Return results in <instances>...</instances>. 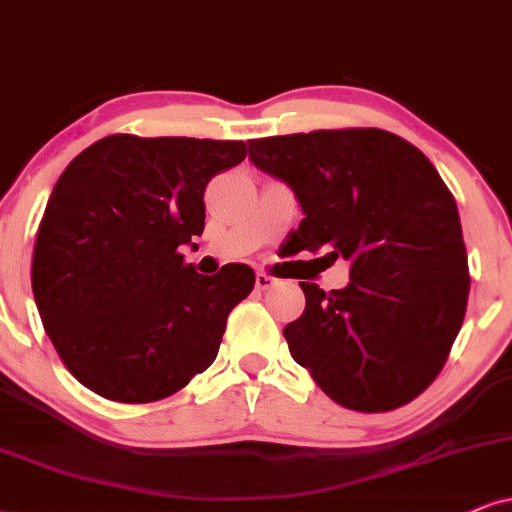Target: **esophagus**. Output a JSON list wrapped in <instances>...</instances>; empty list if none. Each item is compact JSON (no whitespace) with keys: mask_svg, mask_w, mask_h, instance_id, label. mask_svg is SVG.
Listing matches in <instances>:
<instances>
[{"mask_svg":"<svg viewBox=\"0 0 512 512\" xmlns=\"http://www.w3.org/2000/svg\"><path fill=\"white\" fill-rule=\"evenodd\" d=\"M255 283H257V288H260V290H269V288L276 286V278L269 276V274H264V271H257Z\"/></svg>","mask_w":512,"mask_h":512,"instance_id":"obj_1","label":"esophagus"}]
</instances>
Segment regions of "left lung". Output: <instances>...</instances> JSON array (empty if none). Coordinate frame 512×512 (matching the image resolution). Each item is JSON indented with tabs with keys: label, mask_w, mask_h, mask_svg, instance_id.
Listing matches in <instances>:
<instances>
[{
	"label": "left lung",
	"mask_w": 512,
	"mask_h": 512,
	"mask_svg": "<svg viewBox=\"0 0 512 512\" xmlns=\"http://www.w3.org/2000/svg\"><path fill=\"white\" fill-rule=\"evenodd\" d=\"M257 170L286 181L304 219L300 250L349 262V283H300L283 328L297 364L340 406L409 404L442 371L468 307V252L456 200L416 146L375 127L248 141Z\"/></svg>",
	"instance_id": "left-lung-1"
}]
</instances>
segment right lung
Listing matches in <instances>:
<instances>
[{"mask_svg": "<svg viewBox=\"0 0 512 512\" xmlns=\"http://www.w3.org/2000/svg\"><path fill=\"white\" fill-rule=\"evenodd\" d=\"M245 153L243 141L113 134L58 177L32 252V295L84 387L148 404L215 361L255 271L234 262L203 276L179 248L203 234L208 181Z\"/></svg>", "mask_w": 512, "mask_h": 512, "instance_id": "right-lung-1", "label": "right lung"}]
</instances>
